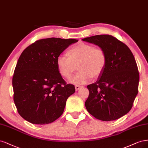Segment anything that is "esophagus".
Instances as JSON below:
<instances>
[{"label":"esophagus","mask_w":148,"mask_h":148,"mask_svg":"<svg viewBox=\"0 0 148 148\" xmlns=\"http://www.w3.org/2000/svg\"><path fill=\"white\" fill-rule=\"evenodd\" d=\"M83 87L82 86V85H76L75 86V90H79L80 88H82Z\"/></svg>","instance_id":"34e87169"}]
</instances>
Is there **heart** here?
<instances>
[{"label": "heart", "instance_id": "heart-1", "mask_svg": "<svg viewBox=\"0 0 148 148\" xmlns=\"http://www.w3.org/2000/svg\"><path fill=\"white\" fill-rule=\"evenodd\" d=\"M66 55L59 56L56 60V66L62 77L69 79L77 69L79 71L71 82L73 84H85L91 79L101 75L107 64V55L101 47L79 43L69 48Z\"/></svg>", "mask_w": 148, "mask_h": 148}]
</instances>
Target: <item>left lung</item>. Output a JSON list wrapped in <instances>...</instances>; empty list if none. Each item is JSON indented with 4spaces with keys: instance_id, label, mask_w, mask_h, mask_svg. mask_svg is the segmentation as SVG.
Returning <instances> with one entry per match:
<instances>
[{
    "instance_id": "left-lung-1",
    "label": "left lung",
    "mask_w": 148,
    "mask_h": 148,
    "mask_svg": "<svg viewBox=\"0 0 148 148\" xmlns=\"http://www.w3.org/2000/svg\"><path fill=\"white\" fill-rule=\"evenodd\" d=\"M103 49L107 64L94 84L87 86L85 103L88 112L103 121L116 120L130 111L138 92L140 75L131 50L111 35H97L82 39Z\"/></svg>"
}]
</instances>
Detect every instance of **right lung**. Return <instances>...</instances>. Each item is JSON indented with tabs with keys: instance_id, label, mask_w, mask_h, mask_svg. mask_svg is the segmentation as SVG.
Returning <instances> with one entry per match:
<instances>
[{
	"instance_id": "right-lung-1",
	"label": "right lung",
	"mask_w": 148,
	"mask_h": 148,
	"mask_svg": "<svg viewBox=\"0 0 148 148\" xmlns=\"http://www.w3.org/2000/svg\"><path fill=\"white\" fill-rule=\"evenodd\" d=\"M78 40L51 37L36 41L24 50L12 79L13 100L19 114L34 124L56 121L63 113L66 100L75 92L59 73L56 60Z\"/></svg>"
}]
</instances>
